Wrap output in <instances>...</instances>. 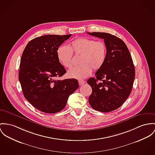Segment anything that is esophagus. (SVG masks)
<instances>
[{"instance_id": "1", "label": "esophagus", "mask_w": 155, "mask_h": 155, "mask_svg": "<svg viewBox=\"0 0 155 155\" xmlns=\"http://www.w3.org/2000/svg\"><path fill=\"white\" fill-rule=\"evenodd\" d=\"M78 83H79L80 85H83L85 83V81L83 80H79Z\"/></svg>"}]
</instances>
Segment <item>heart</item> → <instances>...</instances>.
Returning a JSON list of instances; mask_svg holds the SVG:
<instances>
[{"instance_id": "obj_1", "label": "heart", "mask_w": 155, "mask_h": 155, "mask_svg": "<svg viewBox=\"0 0 155 155\" xmlns=\"http://www.w3.org/2000/svg\"><path fill=\"white\" fill-rule=\"evenodd\" d=\"M80 56V66L72 68L68 72L71 78L83 80L94 71L100 70L104 65L107 56V47L103 41L80 38L74 40L70 46L61 45L57 50V57L61 65L65 68L72 66L73 53Z\"/></svg>"}]
</instances>
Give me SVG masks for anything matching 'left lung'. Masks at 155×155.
Instances as JSON below:
<instances>
[{"mask_svg": "<svg viewBox=\"0 0 155 155\" xmlns=\"http://www.w3.org/2000/svg\"><path fill=\"white\" fill-rule=\"evenodd\" d=\"M104 39L107 47L106 60L87 81L92 88L89 104L103 113L119 108L130 94L135 78V68L130 52L119 38L104 32H87Z\"/></svg>", "mask_w": 155, "mask_h": 155, "instance_id": "1", "label": "left lung"}]
</instances>
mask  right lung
I'll return each mask as SVG.
<instances>
[{"label": "right lung", "mask_w": 155, "mask_h": 155, "mask_svg": "<svg viewBox=\"0 0 155 155\" xmlns=\"http://www.w3.org/2000/svg\"><path fill=\"white\" fill-rule=\"evenodd\" d=\"M71 34L37 37L26 45L22 55L19 80L25 98L46 113L63 110L69 96L79 87L76 79L57 80L66 70L57 57V50Z\"/></svg>", "instance_id": "obj_1"}]
</instances>
